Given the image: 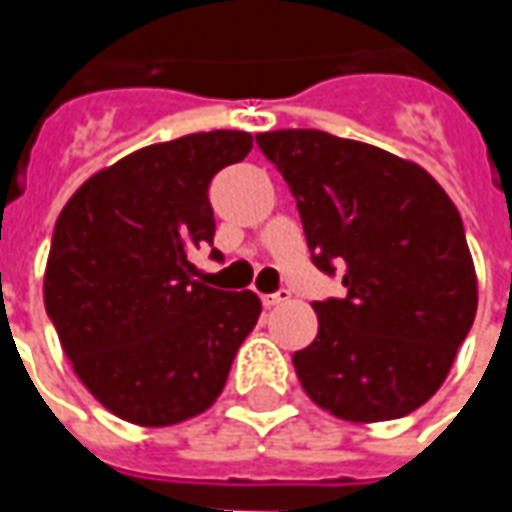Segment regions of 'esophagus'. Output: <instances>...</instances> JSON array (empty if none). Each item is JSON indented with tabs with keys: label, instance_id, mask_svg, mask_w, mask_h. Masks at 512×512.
I'll list each match as a JSON object with an SVG mask.
<instances>
[{
	"label": "esophagus",
	"instance_id": "esophagus-1",
	"mask_svg": "<svg viewBox=\"0 0 512 512\" xmlns=\"http://www.w3.org/2000/svg\"><path fill=\"white\" fill-rule=\"evenodd\" d=\"M290 299V290H276V293H262V305L276 307Z\"/></svg>",
	"mask_w": 512,
	"mask_h": 512
}]
</instances>
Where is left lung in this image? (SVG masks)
Wrapping results in <instances>:
<instances>
[{"mask_svg": "<svg viewBox=\"0 0 512 512\" xmlns=\"http://www.w3.org/2000/svg\"><path fill=\"white\" fill-rule=\"evenodd\" d=\"M285 176L322 273L342 299L313 302L319 333L293 364L305 393L347 422L402 419L447 379L476 319L462 216L419 165L325 130L259 133Z\"/></svg>", "mask_w": 512, "mask_h": 512, "instance_id": "obj_1", "label": "left lung"}]
</instances>
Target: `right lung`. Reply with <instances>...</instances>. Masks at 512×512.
I'll return each instance as SVG.
<instances>
[{
	"instance_id": "obj_1",
	"label": "right lung",
	"mask_w": 512,
	"mask_h": 512,
	"mask_svg": "<svg viewBox=\"0 0 512 512\" xmlns=\"http://www.w3.org/2000/svg\"><path fill=\"white\" fill-rule=\"evenodd\" d=\"M250 148L245 130H210L136 150L90 176L56 219L45 310L76 376L125 422L199 416L256 327V293L207 287L190 262L216 233L207 187Z\"/></svg>"
}]
</instances>
